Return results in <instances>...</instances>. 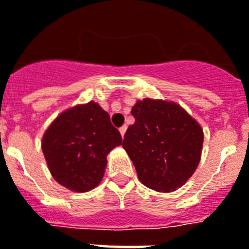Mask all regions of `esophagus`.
<instances>
[{"instance_id": "esophagus-1", "label": "esophagus", "mask_w": 249, "mask_h": 249, "mask_svg": "<svg viewBox=\"0 0 249 249\" xmlns=\"http://www.w3.org/2000/svg\"><path fill=\"white\" fill-rule=\"evenodd\" d=\"M119 130H120V134H121V137H123V138H124V135H125V131H126V125H124V126H121V128L119 129Z\"/></svg>"}]
</instances>
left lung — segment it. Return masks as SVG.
<instances>
[{"label": "left lung", "instance_id": "1", "mask_svg": "<svg viewBox=\"0 0 249 249\" xmlns=\"http://www.w3.org/2000/svg\"><path fill=\"white\" fill-rule=\"evenodd\" d=\"M135 123L125 133L123 147L141 183L170 193L183 187L201 161V125L173 101L144 98L131 108Z\"/></svg>", "mask_w": 249, "mask_h": 249}]
</instances>
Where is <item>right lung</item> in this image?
<instances>
[{
	"instance_id": "add662e5",
	"label": "right lung",
	"mask_w": 249,
	"mask_h": 249,
	"mask_svg": "<svg viewBox=\"0 0 249 249\" xmlns=\"http://www.w3.org/2000/svg\"><path fill=\"white\" fill-rule=\"evenodd\" d=\"M121 141L108 114L90 101L62 111L52 121L42 138V151L54 180L84 193L102 181L107 155Z\"/></svg>"
}]
</instances>
